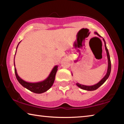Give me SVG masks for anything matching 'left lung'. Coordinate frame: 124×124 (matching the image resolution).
Listing matches in <instances>:
<instances>
[{
  "mask_svg": "<svg viewBox=\"0 0 124 124\" xmlns=\"http://www.w3.org/2000/svg\"><path fill=\"white\" fill-rule=\"evenodd\" d=\"M94 34L97 35L98 36L100 37H101L100 35L98 34L97 32H94ZM103 40L104 42V46H105V51L106 52H107V58H108V69H107V73L105 75V76L102 78V79L100 80V81L97 83V84H94V85H83V84H79V83H76V85L78 86V87L81 88L83 90H88V91H93V90H95L96 89H97L98 88L101 87V86L107 80V79L109 78V77L110 76V74L111 72V61H110V55H109V51H108V50L107 47V45H106V42L105 41V40L104 39H103Z\"/></svg>",
  "mask_w": 124,
  "mask_h": 124,
  "instance_id": "obj_1",
  "label": "left lung"
}]
</instances>
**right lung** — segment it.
<instances>
[{"label": "right lung", "instance_id": "obj_1", "mask_svg": "<svg viewBox=\"0 0 124 124\" xmlns=\"http://www.w3.org/2000/svg\"><path fill=\"white\" fill-rule=\"evenodd\" d=\"M17 45L16 50L18 47L20 43ZM16 53V50L15 52V56ZM15 56H14V68H15V76H16V79L18 80V82L20 83L21 85H22L23 87L26 88L27 89L30 90V91L34 92L35 93L37 94H41L43 93L44 92L47 91V90L50 89V88L52 87L53 84L54 83L55 76H56V72L58 70V66L56 65L54 66V67L52 68L51 71L50 73L49 74L48 76L47 77L46 79H44L42 81L38 82H26L25 80H23L22 78H21L19 76L18 74L17 73V70L16 68H15Z\"/></svg>", "mask_w": 124, "mask_h": 124}]
</instances>
